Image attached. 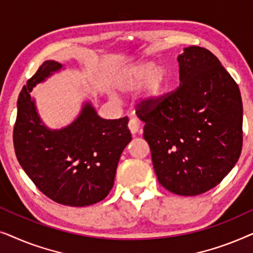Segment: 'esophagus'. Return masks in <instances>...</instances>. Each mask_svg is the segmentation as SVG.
Masks as SVG:
<instances>
[{
    "mask_svg": "<svg viewBox=\"0 0 253 253\" xmlns=\"http://www.w3.org/2000/svg\"><path fill=\"white\" fill-rule=\"evenodd\" d=\"M127 126H129L130 132L132 134H136L138 131H139V127H140L139 122H138L136 119H131L129 121V124H127Z\"/></svg>",
    "mask_w": 253,
    "mask_h": 253,
    "instance_id": "1",
    "label": "esophagus"
}]
</instances>
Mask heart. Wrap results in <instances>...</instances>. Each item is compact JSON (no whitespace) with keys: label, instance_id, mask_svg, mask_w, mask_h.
<instances>
[{"label":"heart","instance_id":"heart-1","mask_svg":"<svg viewBox=\"0 0 253 253\" xmlns=\"http://www.w3.org/2000/svg\"><path fill=\"white\" fill-rule=\"evenodd\" d=\"M167 74L161 65L153 62H140L124 69L115 81L116 88L122 93H132L143 86L141 101L152 106L160 99Z\"/></svg>","mask_w":253,"mask_h":253}]
</instances>
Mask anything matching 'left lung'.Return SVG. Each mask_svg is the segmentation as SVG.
Instances as JSON below:
<instances>
[{"instance_id":"1","label":"left lung","mask_w":253,"mask_h":253,"mask_svg":"<svg viewBox=\"0 0 253 253\" xmlns=\"http://www.w3.org/2000/svg\"><path fill=\"white\" fill-rule=\"evenodd\" d=\"M179 86L154 105L141 102L158 181L179 196L216 186L236 165L243 143L240 88L216 56L191 46L177 56Z\"/></svg>"}]
</instances>
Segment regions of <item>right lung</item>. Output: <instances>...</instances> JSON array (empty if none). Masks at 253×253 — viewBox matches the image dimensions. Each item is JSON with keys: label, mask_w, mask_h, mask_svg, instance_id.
Segmentation results:
<instances>
[{"label": "right lung", "mask_w": 253, "mask_h": 253, "mask_svg": "<svg viewBox=\"0 0 253 253\" xmlns=\"http://www.w3.org/2000/svg\"><path fill=\"white\" fill-rule=\"evenodd\" d=\"M62 69L58 62L44 61L23 87L13 146L19 165L43 195L62 205L84 207L112 190L121 154L132 137L127 117L103 120L89 101L67 126L48 127L30 93Z\"/></svg>", "instance_id": "add662e5"}]
</instances>
